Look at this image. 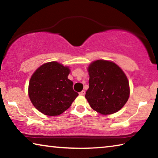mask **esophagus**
Returning <instances> with one entry per match:
<instances>
[{
  "instance_id": "1",
  "label": "esophagus",
  "mask_w": 158,
  "mask_h": 158,
  "mask_svg": "<svg viewBox=\"0 0 158 158\" xmlns=\"http://www.w3.org/2000/svg\"><path fill=\"white\" fill-rule=\"evenodd\" d=\"M79 95H85V90H82V91L80 92Z\"/></svg>"
}]
</instances>
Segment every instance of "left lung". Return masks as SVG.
<instances>
[{
    "label": "left lung",
    "instance_id": "left-lung-1",
    "mask_svg": "<svg viewBox=\"0 0 158 158\" xmlns=\"http://www.w3.org/2000/svg\"><path fill=\"white\" fill-rule=\"evenodd\" d=\"M89 89L85 93L93 109L107 115L119 111L129 98V82L125 73L116 64L98 60L90 64Z\"/></svg>",
    "mask_w": 158,
    "mask_h": 158
}]
</instances>
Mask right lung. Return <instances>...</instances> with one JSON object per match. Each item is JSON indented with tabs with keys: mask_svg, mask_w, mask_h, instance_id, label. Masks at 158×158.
Returning <instances> with one entry per match:
<instances>
[{
	"mask_svg": "<svg viewBox=\"0 0 158 158\" xmlns=\"http://www.w3.org/2000/svg\"><path fill=\"white\" fill-rule=\"evenodd\" d=\"M69 69L57 62L45 63L32 75L28 85L31 102L47 116H58L67 110L79 95L68 79Z\"/></svg>",
	"mask_w": 158,
	"mask_h": 158,
	"instance_id": "right-lung-1",
	"label": "right lung"
}]
</instances>
